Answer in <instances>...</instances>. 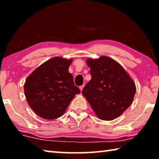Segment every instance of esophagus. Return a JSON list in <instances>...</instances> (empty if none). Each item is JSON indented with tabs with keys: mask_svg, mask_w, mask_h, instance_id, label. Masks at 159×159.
Listing matches in <instances>:
<instances>
[{
	"mask_svg": "<svg viewBox=\"0 0 159 159\" xmlns=\"http://www.w3.org/2000/svg\"><path fill=\"white\" fill-rule=\"evenodd\" d=\"M83 87H84V85H81V86H80L79 88H80V91H82V90H83Z\"/></svg>",
	"mask_w": 159,
	"mask_h": 159,
	"instance_id": "34e87169",
	"label": "esophagus"
}]
</instances>
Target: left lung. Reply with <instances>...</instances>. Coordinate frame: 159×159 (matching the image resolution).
I'll return each instance as SVG.
<instances>
[{
    "instance_id": "8db88e82",
    "label": "left lung",
    "mask_w": 159,
    "mask_h": 159,
    "mask_svg": "<svg viewBox=\"0 0 159 159\" xmlns=\"http://www.w3.org/2000/svg\"><path fill=\"white\" fill-rule=\"evenodd\" d=\"M91 80L82 90L99 119L111 120L120 116L133 101L136 86L116 61L107 56L86 60Z\"/></svg>"
}]
</instances>
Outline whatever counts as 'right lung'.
Instances as JSON below:
<instances>
[{"label":"right lung","mask_w":159,"mask_h":159,"mask_svg":"<svg viewBox=\"0 0 159 159\" xmlns=\"http://www.w3.org/2000/svg\"><path fill=\"white\" fill-rule=\"evenodd\" d=\"M72 60L55 57L40 65L24 86L29 105L40 117L52 120L61 116L79 88L69 72Z\"/></svg>","instance_id":"obj_1"}]
</instances>
